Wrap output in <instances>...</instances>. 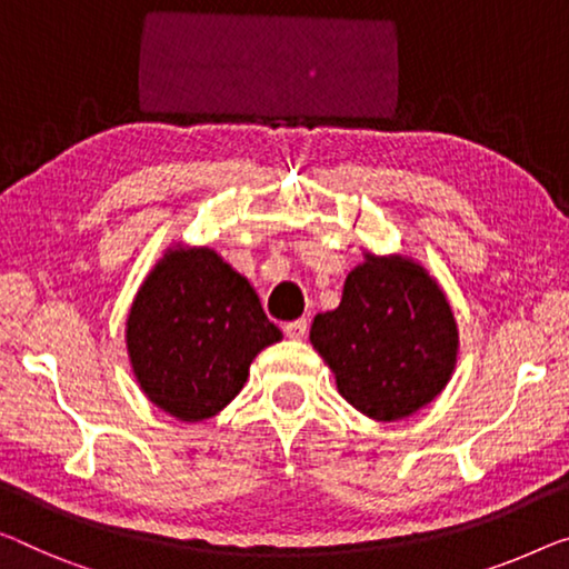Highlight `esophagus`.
<instances>
[{
  "mask_svg": "<svg viewBox=\"0 0 569 569\" xmlns=\"http://www.w3.org/2000/svg\"><path fill=\"white\" fill-rule=\"evenodd\" d=\"M286 337L291 339H303L309 335V321L307 319H296V321H288V325L283 327Z\"/></svg>",
  "mask_w": 569,
  "mask_h": 569,
  "instance_id": "esophagus-1",
  "label": "esophagus"
}]
</instances>
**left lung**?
<instances>
[{"label": "left lung", "instance_id": "1", "mask_svg": "<svg viewBox=\"0 0 569 569\" xmlns=\"http://www.w3.org/2000/svg\"><path fill=\"white\" fill-rule=\"evenodd\" d=\"M309 339L347 403L398 421L435 401L452 378L457 325L439 283L403 256H366L335 311L313 317Z\"/></svg>", "mask_w": 569, "mask_h": 569}]
</instances>
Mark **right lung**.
I'll list each match as a JSON object with an SVG mask.
<instances>
[{
	"mask_svg": "<svg viewBox=\"0 0 569 569\" xmlns=\"http://www.w3.org/2000/svg\"><path fill=\"white\" fill-rule=\"evenodd\" d=\"M248 278L209 248L176 244L156 262L127 317V355L152 403L203 421L242 391L250 362L281 339Z\"/></svg>",
	"mask_w": 569,
	"mask_h": 569,
	"instance_id": "add662e5",
	"label": "right lung"
}]
</instances>
